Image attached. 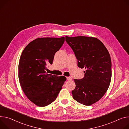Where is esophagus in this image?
Instances as JSON below:
<instances>
[{"label": "esophagus", "mask_w": 129, "mask_h": 129, "mask_svg": "<svg viewBox=\"0 0 129 129\" xmlns=\"http://www.w3.org/2000/svg\"><path fill=\"white\" fill-rule=\"evenodd\" d=\"M66 79H67V80L68 81H71V80H72V78L71 77H67Z\"/></svg>", "instance_id": "1"}]
</instances>
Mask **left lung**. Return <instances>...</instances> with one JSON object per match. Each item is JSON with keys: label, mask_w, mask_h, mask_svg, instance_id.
Listing matches in <instances>:
<instances>
[{"label": "left lung", "mask_w": 129, "mask_h": 129, "mask_svg": "<svg viewBox=\"0 0 129 129\" xmlns=\"http://www.w3.org/2000/svg\"><path fill=\"white\" fill-rule=\"evenodd\" d=\"M65 41L75 54L78 66L86 69L84 78L74 79L73 98L80 103L90 105L104 96L110 86L112 77L110 53L97 38L66 36Z\"/></svg>", "instance_id": "left-lung-1"}]
</instances>
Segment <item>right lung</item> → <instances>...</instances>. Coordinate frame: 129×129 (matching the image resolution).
<instances>
[{
    "instance_id": "right-lung-1",
    "label": "right lung",
    "mask_w": 129,
    "mask_h": 129,
    "mask_svg": "<svg viewBox=\"0 0 129 129\" xmlns=\"http://www.w3.org/2000/svg\"><path fill=\"white\" fill-rule=\"evenodd\" d=\"M65 38H41L30 42L23 50L18 65L20 86L28 98L41 107L53 102L66 78L46 73L47 63L52 64L55 53Z\"/></svg>"
}]
</instances>
